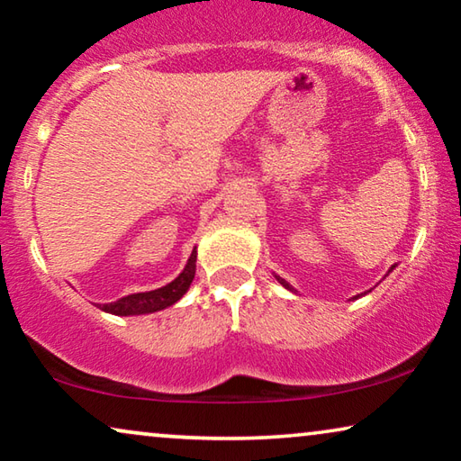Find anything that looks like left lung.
Wrapping results in <instances>:
<instances>
[{
    "label": "left lung",
    "instance_id": "1",
    "mask_svg": "<svg viewBox=\"0 0 461 461\" xmlns=\"http://www.w3.org/2000/svg\"><path fill=\"white\" fill-rule=\"evenodd\" d=\"M276 278H278V283H280V285H283V286H286V289H291V286H289V283H285V280H283V278H280V276H276Z\"/></svg>",
    "mask_w": 461,
    "mask_h": 461
}]
</instances>
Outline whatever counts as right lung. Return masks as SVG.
I'll return each instance as SVG.
<instances>
[{
  "instance_id": "right-lung-1",
  "label": "right lung",
  "mask_w": 461,
  "mask_h": 461,
  "mask_svg": "<svg viewBox=\"0 0 461 461\" xmlns=\"http://www.w3.org/2000/svg\"><path fill=\"white\" fill-rule=\"evenodd\" d=\"M195 259H197V251L193 249L185 270L172 280V283L162 286V289L126 295L114 303L99 305V310L116 313V316H139V313H151V312L170 308L172 303H176L178 299L185 295L186 289H189V285L193 283V278H195Z\"/></svg>"
}]
</instances>
